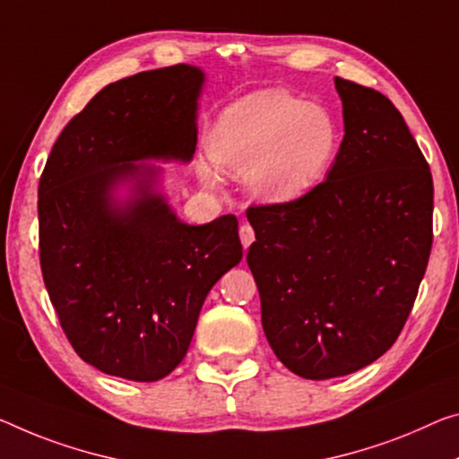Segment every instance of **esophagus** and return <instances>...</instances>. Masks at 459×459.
<instances>
[{
    "mask_svg": "<svg viewBox=\"0 0 459 459\" xmlns=\"http://www.w3.org/2000/svg\"><path fill=\"white\" fill-rule=\"evenodd\" d=\"M239 239H242L244 250H248L250 244L254 242V230H252L250 223H242V225H239Z\"/></svg>",
    "mask_w": 459,
    "mask_h": 459,
    "instance_id": "obj_1",
    "label": "esophagus"
}]
</instances>
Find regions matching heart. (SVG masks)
Returning <instances> with one entry per match:
<instances>
[{
  "label": "heart",
  "instance_id": "obj_1",
  "mask_svg": "<svg viewBox=\"0 0 459 459\" xmlns=\"http://www.w3.org/2000/svg\"><path fill=\"white\" fill-rule=\"evenodd\" d=\"M336 145L338 129L326 108L263 90L221 112L209 153L217 168L246 178L256 199L281 203L303 195L326 174ZM201 178L215 185L209 168H201Z\"/></svg>",
  "mask_w": 459,
  "mask_h": 459
}]
</instances>
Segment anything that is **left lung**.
<instances>
[{"mask_svg":"<svg viewBox=\"0 0 459 459\" xmlns=\"http://www.w3.org/2000/svg\"><path fill=\"white\" fill-rule=\"evenodd\" d=\"M334 86L344 137L326 180L246 211L266 341L306 379L349 376L396 342L433 244L431 170L404 118L377 90Z\"/></svg>","mask_w":459,"mask_h":459,"instance_id":"obj_1","label":"left lung"}]
</instances>
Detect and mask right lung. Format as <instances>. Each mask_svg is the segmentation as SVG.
<instances>
[{"label": "right lung", "instance_id": "add662e5", "mask_svg": "<svg viewBox=\"0 0 459 459\" xmlns=\"http://www.w3.org/2000/svg\"><path fill=\"white\" fill-rule=\"evenodd\" d=\"M205 74L172 65L108 83L55 141L39 182L40 269L61 328L108 376L158 382L185 359L203 301L242 260L236 215L180 221L160 168L190 161ZM130 185L126 200L114 195Z\"/></svg>", "mask_w": 459, "mask_h": 459}]
</instances>
